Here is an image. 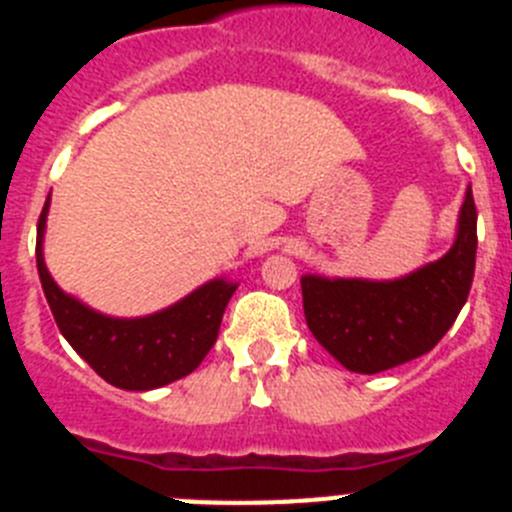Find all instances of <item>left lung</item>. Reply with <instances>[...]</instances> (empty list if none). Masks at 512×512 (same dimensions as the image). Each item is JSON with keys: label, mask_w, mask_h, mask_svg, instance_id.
<instances>
[{"label": "left lung", "mask_w": 512, "mask_h": 512, "mask_svg": "<svg viewBox=\"0 0 512 512\" xmlns=\"http://www.w3.org/2000/svg\"><path fill=\"white\" fill-rule=\"evenodd\" d=\"M477 207L472 187L456 241L433 264L392 282L302 277L307 328L348 372L377 374L428 354L454 325L472 289Z\"/></svg>", "instance_id": "left-lung-1"}]
</instances>
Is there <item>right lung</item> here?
<instances>
[{
    "label": "right lung",
    "mask_w": 512,
    "mask_h": 512,
    "mask_svg": "<svg viewBox=\"0 0 512 512\" xmlns=\"http://www.w3.org/2000/svg\"><path fill=\"white\" fill-rule=\"evenodd\" d=\"M48 200L38 220L35 259L45 300L51 305L58 330L74 346L76 354L104 382L115 384L120 390H156L192 374L215 346L223 312L238 284L212 279L176 305L146 318L102 315L66 295L45 269L43 235Z\"/></svg>",
    "instance_id": "right-lung-1"
}]
</instances>
